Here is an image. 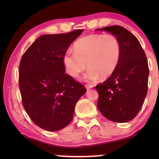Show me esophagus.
<instances>
[{
	"mask_svg": "<svg viewBox=\"0 0 159 159\" xmlns=\"http://www.w3.org/2000/svg\"><path fill=\"white\" fill-rule=\"evenodd\" d=\"M93 88V85H88V84H87V85H86L87 90H90V88Z\"/></svg>",
	"mask_w": 159,
	"mask_h": 159,
	"instance_id": "esophagus-1",
	"label": "esophagus"
}]
</instances>
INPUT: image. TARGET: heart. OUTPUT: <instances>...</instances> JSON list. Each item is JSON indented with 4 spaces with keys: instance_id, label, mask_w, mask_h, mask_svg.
<instances>
[{
    "instance_id": "b5f03b06",
    "label": "heart",
    "mask_w": 159,
    "mask_h": 159,
    "mask_svg": "<svg viewBox=\"0 0 159 159\" xmlns=\"http://www.w3.org/2000/svg\"><path fill=\"white\" fill-rule=\"evenodd\" d=\"M75 53L68 51L63 62L66 72L77 77L85 70L84 77L88 82L107 80L111 77L118 67L121 58L120 43L113 34H92L80 39L75 43Z\"/></svg>"
}]
</instances>
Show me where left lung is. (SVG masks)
I'll return each instance as SVG.
<instances>
[{"label": "left lung", "mask_w": 159, "mask_h": 159, "mask_svg": "<svg viewBox=\"0 0 159 159\" xmlns=\"http://www.w3.org/2000/svg\"><path fill=\"white\" fill-rule=\"evenodd\" d=\"M118 39L121 58L111 77L95 88L98 93V108L114 122L131 121L140 111L148 92L149 69L147 57L134 34L121 26L97 29Z\"/></svg>", "instance_id": "obj_1"}]
</instances>
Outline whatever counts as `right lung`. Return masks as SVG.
Returning <instances> with one entry per match:
<instances>
[{"label": "right lung", "mask_w": 159, "mask_h": 159, "mask_svg": "<svg viewBox=\"0 0 159 159\" xmlns=\"http://www.w3.org/2000/svg\"><path fill=\"white\" fill-rule=\"evenodd\" d=\"M82 30L43 34L30 45L19 64V84L23 106L38 127L64 129L72 120L75 106L86 92L81 83L65 74L63 58Z\"/></svg>", "instance_id": "obj_1"}]
</instances>
